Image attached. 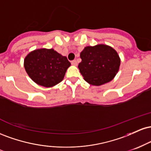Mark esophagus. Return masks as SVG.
Masks as SVG:
<instances>
[{"label": "esophagus", "instance_id": "34e87169", "mask_svg": "<svg viewBox=\"0 0 151 151\" xmlns=\"http://www.w3.org/2000/svg\"><path fill=\"white\" fill-rule=\"evenodd\" d=\"M71 63H72V65H74V66H77V61H76V60H72V61L71 62Z\"/></svg>", "mask_w": 151, "mask_h": 151}]
</instances>
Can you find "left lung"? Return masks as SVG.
<instances>
[{
	"mask_svg": "<svg viewBox=\"0 0 151 151\" xmlns=\"http://www.w3.org/2000/svg\"><path fill=\"white\" fill-rule=\"evenodd\" d=\"M78 67L84 80L100 86L114 79L119 70L121 60L111 47L106 45L87 46L81 52Z\"/></svg>",
	"mask_w": 151,
	"mask_h": 151,
	"instance_id": "8db88e82",
	"label": "left lung"
}]
</instances>
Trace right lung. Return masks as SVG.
I'll return each mask as SVG.
<instances>
[{"instance_id": "add662e5", "label": "right lung", "mask_w": 151, "mask_h": 151, "mask_svg": "<svg viewBox=\"0 0 151 151\" xmlns=\"http://www.w3.org/2000/svg\"><path fill=\"white\" fill-rule=\"evenodd\" d=\"M70 65L66 57L53 49L33 50L24 60V67L29 77L45 87H52L61 82Z\"/></svg>"}]
</instances>
